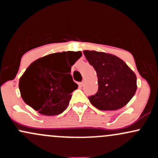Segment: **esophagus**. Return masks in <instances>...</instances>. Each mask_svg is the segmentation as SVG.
I'll return each instance as SVG.
<instances>
[{"label": "esophagus", "instance_id": "34e87169", "mask_svg": "<svg viewBox=\"0 0 158 158\" xmlns=\"http://www.w3.org/2000/svg\"><path fill=\"white\" fill-rule=\"evenodd\" d=\"M85 82V80H82V81H81V82H80V84H79V85H80V86H81V87L84 86Z\"/></svg>", "mask_w": 158, "mask_h": 158}]
</instances>
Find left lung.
Here are the masks:
<instances>
[{"mask_svg":"<svg viewBox=\"0 0 158 158\" xmlns=\"http://www.w3.org/2000/svg\"><path fill=\"white\" fill-rule=\"evenodd\" d=\"M85 56L97 72V93L88 97L99 110L122 108L137 90V77L129 67L117 56L103 52L84 50Z\"/></svg>","mask_w":158,"mask_h":158,"instance_id":"1","label":"left lung"}]
</instances>
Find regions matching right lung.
I'll use <instances>...</instances> for the list:
<instances>
[{
	"label": "right lung",
	"instance_id": "obj_1",
	"mask_svg": "<svg viewBox=\"0 0 158 158\" xmlns=\"http://www.w3.org/2000/svg\"><path fill=\"white\" fill-rule=\"evenodd\" d=\"M70 56L69 70L62 71L65 54ZM81 52H56L32 63L19 80L23 100L39 113L53 116L62 113L68 106L71 93L77 89L70 75L71 66L81 57Z\"/></svg>",
	"mask_w": 158,
	"mask_h": 158
}]
</instances>
